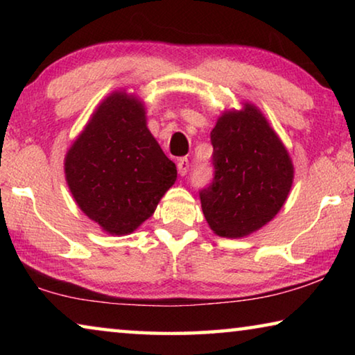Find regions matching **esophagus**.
Returning <instances> with one entry per match:
<instances>
[{
	"instance_id": "1",
	"label": "esophagus",
	"mask_w": 355,
	"mask_h": 355,
	"mask_svg": "<svg viewBox=\"0 0 355 355\" xmlns=\"http://www.w3.org/2000/svg\"><path fill=\"white\" fill-rule=\"evenodd\" d=\"M177 169H178L180 175L184 177L186 173H188V171H189V161H188V158H180L178 163H177Z\"/></svg>"
}]
</instances>
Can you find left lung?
<instances>
[{
	"label": "left lung",
	"instance_id": "left-lung-1",
	"mask_svg": "<svg viewBox=\"0 0 355 355\" xmlns=\"http://www.w3.org/2000/svg\"><path fill=\"white\" fill-rule=\"evenodd\" d=\"M214 177L200 194L216 235L243 238L266 225L290 194V155L254 105L225 111L211 131Z\"/></svg>",
	"mask_w": 355,
	"mask_h": 355
}]
</instances>
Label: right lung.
Segmentation results:
<instances>
[{"mask_svg": "<svg viewBox=\"0 0 355 355\" xmlns=\"http://www.w3.org/2000/svg\"><path fill=\"white\" fill-rule=\"evenodd\" d=\"M65 180L78 207L110 235L133 233L175 183L177 167L147 128L139 100H103L65 155Z\"/></svg>", "mask_w": 355, "mask_h": 355, "instance_id": "obj_1", "label": "right lung"}]
</instances>
